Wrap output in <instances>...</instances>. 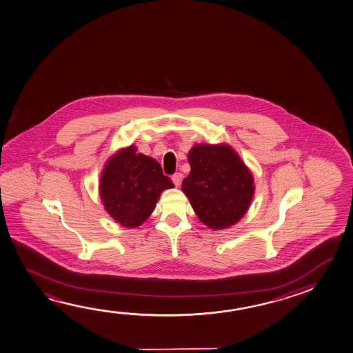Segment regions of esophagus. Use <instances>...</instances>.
Listing matches in <instances>:
<instances>
[{"instance_id": "esophagus-1", "label": "esophagus", "mask_w": 353, "mask_h": 353, "mask_svg": "<svg viewBox=\"0 0 353 353\" xmlns=\"http://www.w3.org/2000/svg\"><path fill=\"white\" fill-rule=\"evenodd\" d=\"M172 182H174L176 187H179L181 185V182H182V174H179H179H174L172 176Z\"/></svg>"}]
</instances>
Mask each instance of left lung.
Here are the masks:
<instances>
[{"mask_svg": "<svg viewBox=\"0 0 353 353\" xmlns=\"http://www.w3.org/2000/svg\"><path fill=\"white\" fill-rule=\"evenodd\" d=\"M191 172L182 192L196 216L213 230L240 221L254 198V176L229 144H196L188 152Z\"/></svg>", "mask_w": 353, "mask_h": 353, "instance_id": "left-lung-1", "label": "left lung"}]
</instances>
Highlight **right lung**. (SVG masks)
Masks as SVG:
<instances>
[{"label": "right lung", "mask_w": 353, "mask_h": 353, "mask_svg": "<svg viewBox=\"0 0 353 353\" xmlns=\"http://www.w3.org/2000/svg\"><path fill=\"white\" fill-rule=\"evenodd\" d=\"M174 187L155 159L137 152V146L130 145L104 163L99 196L104 210L117 223L134 229L150 216L162 192Z\"/></svg>", "instance_id": "add662e5"}]
</instances>
